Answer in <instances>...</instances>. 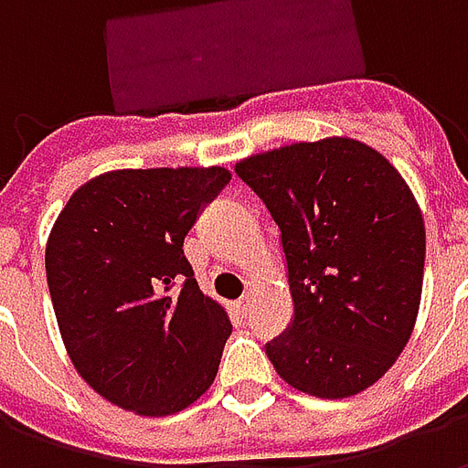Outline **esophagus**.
Listing matches in <instances>:
<instances>
[{"label":"esophagus","mask_w":468,"mask_h":468,"mask_svg":"<svg viewBox=\"0 0 468 468\" xmlns=\"http://www.w3.org/2000/svg\"><path fill=\"white\" fill-rule=\"evenodd\" d=\"M250 305H253V295H245V298H240V301L235 303V308H238L240 314H245V311H248Z\"/></svg>","instance_id":"34e87169"}]
</instances>
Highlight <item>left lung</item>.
Masks as SVG:
<instances>
[{
	"label": "left lung",
	"instance_id": "obj_1",
	"mask_svg": "<svg viewBox=\"0 0 468 468\" xmlns=\"http://www.w3.org/2000/svg\"><path fill=\"white\" fill-rule=\"evenodd\" d=\"M281 228L293 325L265 353L318 399L383 378L421 305L426 230L401 173L371 144L324 137L235 163Z\"/></svg>",
	"mask_w": 468,
	"mask_h": 468
}]
</instances>
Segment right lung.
<instances>
[{"mask_svg":"<svg viewBox=\"0 0 468 468\" xmlns=\"http://www.w3.org/2000/svg\"><path fill=\"white\" fill-rule=\"evenodd\" d=\"M230 177L220 165L110 170L80 185L49 230L47 283L67 356L124 411L170 416L213 386L233 325L200 291L183 243Z\"/></svg>","mask_w":468,"mask_h":468,"instance_id":"right-lung-1","label":"right lung"}]
</instances>
